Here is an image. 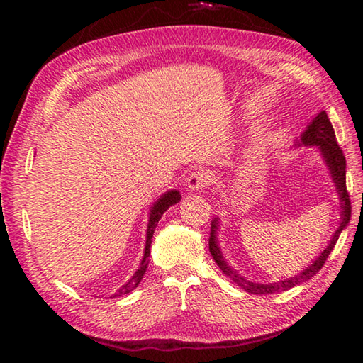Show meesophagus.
I'll return each mask as SVG.
<instances>
[{
    "instance_id": "1",
    "label": "esophagus",
    "mask_w": 363,
    "mask_h": 363,
    "mask_svg": "<svg viewBox=\"0 0 363 363\" xmlns=\"http://www.w3.org/2000/svg\"><path fill=\"white\" fill-rule=\"evenodd\" d=\"M213 181V174L208 173V171H195V173H192L189 176L187 179V187L190 190H201L205 186H208Z\"/></svg>"
}]
</instances>
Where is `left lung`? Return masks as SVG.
<instances>
[{"mask_svg":"<svg viewBox=\"0 0 363 363\" xmlns=\"http://www.w3.org/2000/svg\"><path fill=\"white\" fill-rule=\"evenodd\" d=\"M294 145L318 147V150H320L325 163H327V167L330 169L331 179L335 182L337 194H340L341 223H340V227L336 229V232L333 233V237H331L328 247L322 251L320 256L315 257V261L312 262L311 266H307L304 270L298 272V275L285 280H280V281H274V284H255V281L242 277L237 270H233L229 264L225 262L223 251L219 248L218 237H216V232L219 229V219L214 218L211 220V232H210V253L213 256V259L227 277H230L233 280V284H237L238 286L243 288L245 291H248L251 294H274L279 291H285L299 284H303V281H307L311 277H314L318 270L323 267L328 255L331 253V250L335 248L337 238H340V233L346 229L349 219H351V200H349V194L346 190V158L342 155L341 147L336 143L335 130L333 126H331L328 115L325 110H322V112L318 113L315 118L309 123V125H307L304 133L301 134V139Z\"/></svg>","mask_w":363,"mask_h":363,"instance_id":"1","label":"left lung"}]
</instances>
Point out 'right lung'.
<instances>
[{"instance_id":"add662e5","label":"right lung","mask_w":363,"mask_h":363,"mask_svg":"<svg viewBox=\"0 0 363 363\" xmlns=\"http://www.w3.org/2000/svg\"><path fill=\"white\" fill-rule=\"evenodd\" d=\"M181 200V194L177 192V190H169V192H164L160 199H157L155 203L150 208V216H149V224H147V233H145V247H144V256H143V261H140V266L139 269L134 272L133 277L126 281L125 285H123L120 290H116V293L113 294L112 298L116 296H123V294H128L130 291H133L134 288H138V285L140 284V280H143L147 266H149V256H150V245H152V237H153V232H155V227L158 224V220L162 219L163 213L168 210L169 206L176 205L177 201Z\"/></svg>"}]
</instances>
